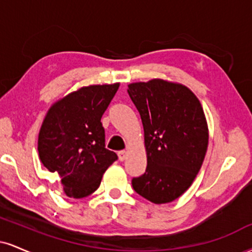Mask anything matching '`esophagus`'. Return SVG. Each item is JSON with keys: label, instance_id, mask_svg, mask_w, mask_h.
<instances>
[{"label": "esophagus", "instance_id": "34e87169", "mask_svg": "<svg viewBox=\"0 0 252 252\" xmlns=\"http://www.w3.org/2000/svg\"><path fill=\"white\" fill-rule=\"evenodd\" d=\"M126 155H128V152H126V150H121V152H118V158H120V161L126 160Z\"/></svg>", "mask_w": 252, "mask_h": 252}]
</instances>
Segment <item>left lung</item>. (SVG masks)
<instances>
[{
    "mask_svg": "<svg viewBox=\"0 0 252 252\" xmlns=\"http://www.w3.org/2000/svg\"><path fill=\"white\" fill-rule=\"evenodd\" d=\"M128 88L142 120L148 163L144 174L132 178V189L154 204L174 201L194 181L206 155L204 110L181 84L153 79Z\"/></svg>",
    "mask_w": 252,
    "mask_h": 252,
    "instance_id": "obj_1",
    "label": "left lung"
}]
</instances>
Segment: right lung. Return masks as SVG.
Returning <instances> with one entry per match:
<instances>
[{
	"label": "right lung",
	"mask_w": 252,
	"mask_h": 252,
	"mask_svg": "<svg viewBox=\"0 0 252 252\" xmlns=\"http://www.w3.org/2000/svg\"><path fill=\"white\" fill-rule=\"evenodd\" d=\"M118 88L116 83L79 89L53 104L43 120L37 141L40 160L59 174L70 198L92 194L117 160L116 153L105 148L100 118Z\"/></svg>",
	"instance_id": "add662e5"
}]
</instances>
